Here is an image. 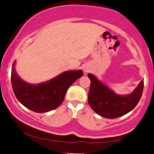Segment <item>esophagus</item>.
<instances>
[{"label": "esophagus", "instance_id": "1", "mask_svg": "<svg viewBox=\"0 0 154 154\" xmlns=\"http://www.w3.org/2000/svg\"><path fill=\"white\" fill-rule=\"evenodd\" d=\"M84 71H85V72H88V69H84Z\"/></svg>", "mask_w": 154, "mask_h": 154}]
</instances>
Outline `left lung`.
<instances>
[{"label": "left lung", "instance_id": "8db88e82", "mask_svg": "<svg viewBox=\"0 0 154 154\" xmlns=\"http://www.w3.org/2000/svg\"><path fill=\"white\" fill-rule=\"evenodd\" d=\"M88 77L91 80L88 104L97 114L105 118L114 119L128 114L135 108L142 97V80L132 93L121 96L116 94L93 74H88Z\"/></svg>", "mask_w": 154, "mask_h": 154}]
</instances>
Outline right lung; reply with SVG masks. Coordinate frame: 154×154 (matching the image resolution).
Returning <instances> with one entry per match:
<instances>
[{
  "mask_svg": "<svg viewBox=\"0 0 154 154\" xmlns=\"http://www.w3.org/2000/svg\"><path fill=\"white\" fill-rule=\"evenodd\" d=\"M83 74L82 70L65 72L42 83L32 85L21 80L12 65L11 82L14 95L18 101L37 113L54 110L63 101L68 88Z\"/></svg>",
  "mask_w": 154,
  "mask_h": 154,
  "instance_id": "1",
  "label": "right lung"
}]
</instances>
